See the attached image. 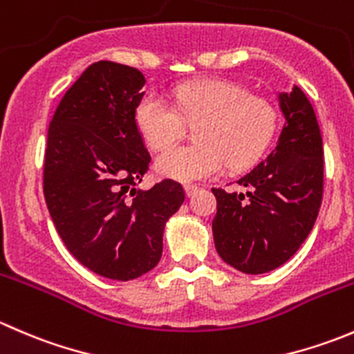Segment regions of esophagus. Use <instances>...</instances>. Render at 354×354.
I'll use <instances>...</instances> for the list:
<instances>
[{
	"label": "esophagus",
	"mask_w": 354,
	"mask_h": 354,
	"mask_svg": "<svg viewBox=\"0 0 354 354\" xmlns=\"http://www.w3.org/2000/svg\"><path fill=\"white\" fill-rule=\"evenodd\" d=\"M198 192V187L197 185H185V194H187V197H194L195 194H197Z\"/></svg>",
	"instance_id": "esophagus-1"
}]
</instances>
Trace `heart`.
Instances as JSON below:
<instances>
[{
  "mask_svg": "<svg viewBox=\"0 0 354 354\" xmlns=\"http://www.w3.org/2000/svg\"><path fill=\"white\" fill-rule=\"evenodd\" d=\"M176 108L162 95L147 92L133 111L135 127L154 151L174 143L184 131V121L199 125L198 146H178L160 152L154 169L176 181H197L217 176L224 166L245 169L269 147L277 114L267 99L250 95L245 87L221 78L190 82L174 91Z\"/></svg>",
  "mask_w": 354,
  "mask_h": 354,
  "instance_id": "obj_1",
  "label": "heart"
}]
</instances>
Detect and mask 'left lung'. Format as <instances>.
Wrapping results in <instances>:
<instances>
[{"mask_svg":"<svg viewBox=\"0 0 354 354\" xmlns=\"http://www.w3.org/2000/svg\"><path fill=\"white\" fill-rule=\"evenodd\" d=\"M284 116L272 152L236 181L246 194L212 188V234L221 259L245 274L286 263L312 231L324 192V147L315 111L298 85L277 94Z\"/></svg>","mask_w":354,"mask_h":354,"instance_id":"obj_1","label":"left lung"}]
</instances>
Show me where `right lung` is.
<instances>
[{"instance_id":"add662e5","label":"right lung","mask_w":354,"mask_h":354,"mask_svg":"<svg viewBox=\"0 0 354 354\" xmlns=\"http://www.w3.org/2000/svg\"><path fill=\"white\" fill-rule=\"evenodd\" d=\"M145 77L97 62L63 95L48 130L44 197L68 252L92 272L137 279L159 263L162 233L185 200L180 183L137 185L151 154L133 111Z\"/></svg>"}]
</instances>
